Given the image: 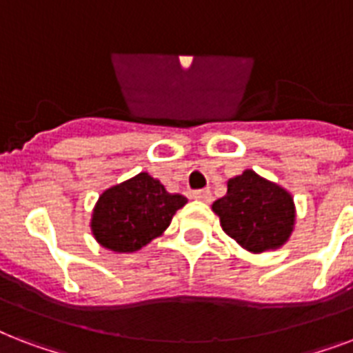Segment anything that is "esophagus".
<instances>
[{
    "instance_id": "esophagus-1",
    "label": "esophagus",
    "mask_w": 353,
    "mask_h": 353,
    "mask_svg": "<svg viewBox=\"0 0 353 353\" xmlns=\"http://www.w3.org/2000/svg\"><path fill=\"white\" fill-rule=\"evenodd\" d=\"M194 199H201V201H210V190L209 188H199V190H194L192 192Z\"/></svg>"
}]
</instances>
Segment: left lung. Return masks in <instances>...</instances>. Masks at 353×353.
I'll return each instance as SVG.
<instances>
[{
    "instance_id": "obj_1",
    "label": "left lung",
    "mask_w": 353,
    "mask_h": 353,
    "mask_svg": "<svg viewBox=\"0 0 353 353\" xmlns=\"http://www.w3.org/2000/svg\"><path fill=\"white\" fill-rule=\"evenodd\" d=\"M212 210L220 216L223 231L251 252L282 245L295 221L290 194L252 170L229 179L227 194L214 201Z\"/></svg>"
}]
</instances>
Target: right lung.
Instances as JSON below:
<instances>
[{"label":"right lung","instance_id":"obj_1","mask_svg":"<svg viewBox=\"0 0 353 353\" xmlns=\"http://www.w3.org/2000/svg\"><path fill=\"white\" fill-rule=\"evenodd\" d=\"M187 198L166 192L159 179L146 172L108 188L93 210L91 229L97 241L117 252H133L170 225Z\"/></svg>","mask_w":353,"mask_h":353}]
</instances>
